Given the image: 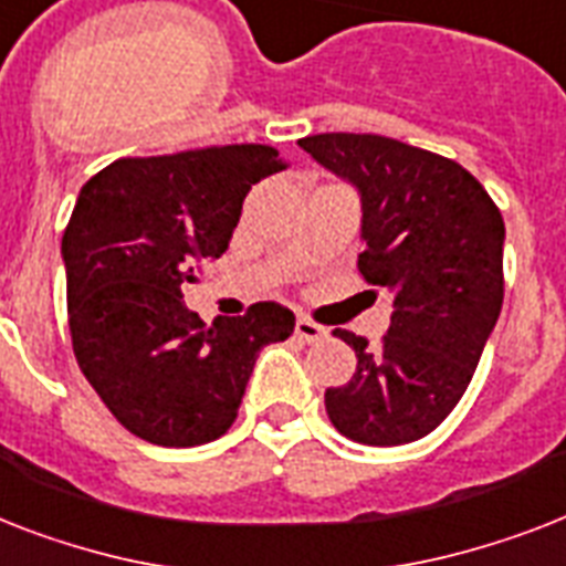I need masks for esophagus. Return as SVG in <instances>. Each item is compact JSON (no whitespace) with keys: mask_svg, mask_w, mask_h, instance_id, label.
<instances>
[{"mask_svg":"<svg viewBox=\"0 0 566 566\" xmlns=\"http://www.w3.org/2000/svg\"><path fill=\"white\" fill-rule=\"evenodd\" d=\"M296 337L305 339V343H319V339L328 337V331L323 325H316L314 319H307V316H298L296 319Z\"/></svg>","mask_w":566,"mask_h":566,"instance_id":"esophagus-1","label":"esophagus"}]
</instances>
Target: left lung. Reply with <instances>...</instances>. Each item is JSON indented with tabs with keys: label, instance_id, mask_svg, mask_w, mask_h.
Returning <instances> with one entry per match:
<instances>
[{
	"label": "left lung",
	"instance_id": "8db88e82",
	"mask_svg": "<svg viewBox=\"0 0 566 566\" xmlns=\"http://www.w3.org/2000/svg\"><path fill=\"white\" fill-rule=\"evenodd\" d=\"M360 195L363 279L392 298L378 348H355L348 384L325 389L331 424L352 442L392 448L433 433L465 395L503 307V214L453 159L371 133L298 142Z\"/></svg>",
	"mask_w": 566,
	"mask_h": 566
}]
</instances>
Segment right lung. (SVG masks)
Returning a JSON list of instances; mask_svg holds the SVG:
<instances>
[{
  "label": "right lung",
  "instance_id": "add662e5",
  "mask_svg": "<svg viewBox=\"0 0 566 566\" xmlns=\"http://www.w3.org/2000/svg\"><path fill=\"white\" fill-rule=\"evenodd\" d=\"M287 165L268 145L118 159L81 188L63 232L77 366L133 436L195 448L232 427L255 357L296 316L259 302L206 325L182 302L203 261L227 252L255 182Z\"/></svg>",
  "mask_w": 566,
  "mask_h": 566
}]
</instances>
